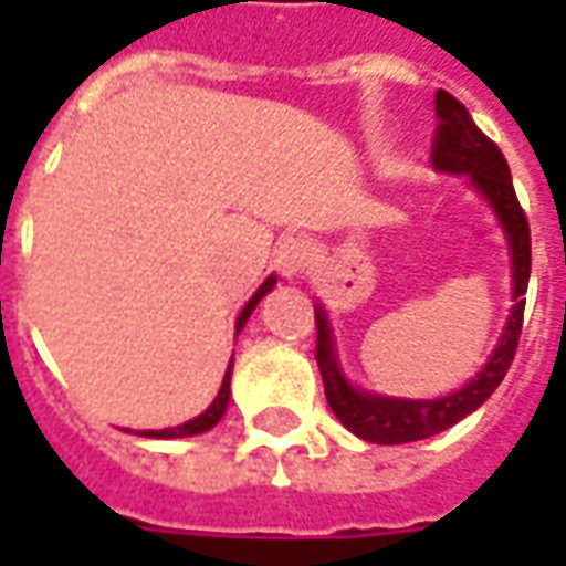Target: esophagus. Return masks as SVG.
<instances>
[{
  "label": "esophagus",
  "instance_id": "esophagus-1",
  "mask_svg": "<svg viewBox=\"0 0 566 566\" xmlns=\"http://www.w3.org/2000/svg\"><path fill=\"white\" fill-rule=\"evenodd\" d=\"M308 260H312V251H308V245L303 239H294V235L279 242V248H275V266H279L282 275H287V279H294V275H300V272L306 270Z\"/></svg>",
  "mask_w": 566,
  "mask_h": 566
}]
</instances>
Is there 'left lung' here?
I'll return each mask as SVG.
<instances>
[{
    "mask_svg": "<svg viewBox=\"0 0 566 566\" xmlns=\"http://www.w3.org/2000/svg\"><path fill=\"white\" fill-rule=\"evenodd\" d=\"M437 120L430 160L439 172L470 175L479 193L491 202V209L497 211L503 233L510 239L515 306H512L506 331L500 336L497 348L488 357L482 373L473 381H467L461 391L437 397V400H400V397L357 391L355 385H348L343 369L336 364L327 315L321 306L315 308V324H318L315 360H318L321 379H324L327 403L355 437L379 442V446H400V442L437 437L451 424H458L461 418L475 412L503 381L506 369L512 367L518 336H522L524 291H527V279H531V227H527L524 209L518 206L515 187H512L510 163L500 154L497 145L475 127L470 112L451 93H437Z\"/></svg>",
    "mask_w": 566,
    "mask_h": 566,
    "instance_id": "obj_1",
    "label": "left lung"
}]
</instances>
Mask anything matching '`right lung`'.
Listing matches in <instances>:
<instances>
[{
    "label": "right lung",
    "instance_id": "obj_1",
    "mask_svg": "<svg viewBox=\"0 0 566 566\" xmlns=\"http://www.w3.org/2000/svg\"><path fill=\"white\" fill-rule=\"evenodd\" d=\"M272 284H275V275H270L266 282L260 284V291L251 300H248V306L242 308V315H239V321H235V333L245 327V321L251 318V312H254V306H258L263 296L270 294ZM230 369H233V360H230ZM230 369H227V376H223L221 381V391H218V397H214V403L202 412V416L190 418V421H185V424L178 427H169V430H142L139 437H150V439H175V437H197V433H206V430H211V427L221 421V416L227 412V403H230Z\"/></svg>",
    "mask_w": 566,
    "mask_h": 566
}]
</instances>
